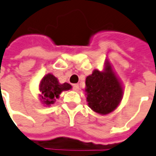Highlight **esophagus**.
Masks as SVG:
<instances>
[{
	"instance_id": "1",
	"label": "esophagus",
	"mask_w": 156,
	"mask_h": 156,
	"mask_svg": "<svg viewBox=\"0 0 156 156\" xmlns=\"http://www.w3.org/2000/svg\"><path fill=\"white\" fill-rule=\"evenodd\" d=\"M73 90H75V91H78V90H79V85L78 84H73Z\"/></svg>"
}]
</instances>
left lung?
<instances>
[{
  "mask_svg": "<svg viewBox=\"0 0 156 156\" xmlns=\"http://www.w3.org/2000/svg\"><path fill=\"white\" fill-rule=\"evenodd\" d=\"M84 92L89 107L97 114L105 115L118 108L124 90L108 60L102 71L94 70L87 77Z\"/></svg>",
  "mask_w": 156,
  "mask_h": 156,
  "instance_id": "1",
  "label": "left lung"
}]
</instances>
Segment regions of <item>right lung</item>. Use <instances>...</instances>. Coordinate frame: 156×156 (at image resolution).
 Segmentation results:
<instances>
[{"instance_id":"1","label":"right lung","mask_w":156,"mask_h":156,"mask_svg":"<svg viewBox=\"0 0 156 156\" xmlns=\"http://www.w3.org/2000/svg\"><path fill=\"white\" fill-rule=\"evenodd\" d=\"M39 99L44 106H50L55 102L62 91L69 90L72 85L68 83H60L53 74L48 73L41 79L39 83Z\"/></svg>"}]
</instances>
